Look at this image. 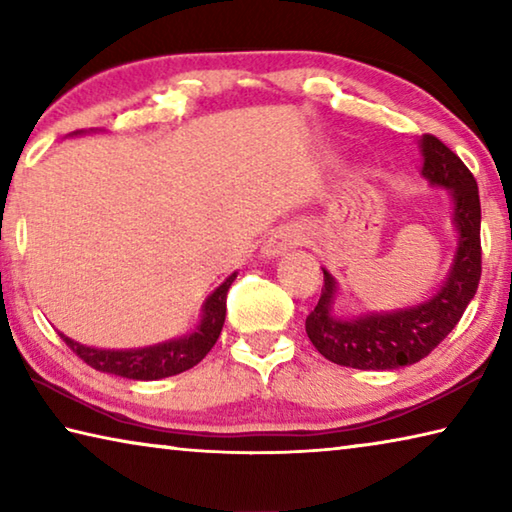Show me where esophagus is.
<instances>
[{"label": "esophagus", "mask_w": 512, "mask_h": 512, "mask_svg": "<svg viewBox=\"0 0 512 512\" xmlns=\"http://www.w3.org/2000/svg\"><path fill=\"white\" fill-rule=\"evenodd\" d=\"M298 244H300V232L298 230L280 228V230H275L273 235L264 241L262 255L266 259H277V257H282L284 253H287V250L296 248Z\"/></svg>", "instance_id": "34e87169"}]
</instances>
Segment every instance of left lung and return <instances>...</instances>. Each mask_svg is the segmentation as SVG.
Returning a JSON list of instances; mask_svg holds the SVG:
<instances>
[{"label":"left lung","instance_id":"1","mask_svg":"<svg viewBox=\"0 0 512 512\" xmlns=\"http://www.w3.org/2000/svg\"><path fill=\"white\" fill-rule=\"evenodd\" d=\"M422 178L452 198L456 250L440 287L427 300L393 311L336 314L339 282L323 268L325 284L305 329L314 348L332 363L359 370H397L420 359L452 332L481 280V203L476 180L454 151L433 135L420 137Z\"/></svg>","mask_w":512,"mask_h":512}]
</instances>
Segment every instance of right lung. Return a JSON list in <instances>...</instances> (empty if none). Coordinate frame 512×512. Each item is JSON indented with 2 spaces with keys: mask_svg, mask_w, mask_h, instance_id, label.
I'll list each match as a JSON object with an SVG mask.
<instances>
[{
  "mask_svg": "<svg viewBox=\"0 0 512 512\" xmlns=\"http://www.w3.org/2000/svg\"><path fill=\"white\" fill-rule=\"evenodd\" d=\"M81 133L83 131H76L74 135H81ZM235 277H237V271L225 277L219 287L205 298L198 325L192 329V332L178 336V339L146 345V348L106 350V348L83 345L79 341L69 339V336H65L63 332L58 334L69 348L88 363V366H92L94 370L108 372V375L137 379V381H155L171 375H180V372L194 368L196 363L214 348V343L219 339L225 323V296H228V289L230 284L235 282Z\"/></svg>",
  "mask_w": 512,
  "mask_h": 512,
  "instance_id": "right-lung-1",
  "label": "right lung"
}]
</instances>
